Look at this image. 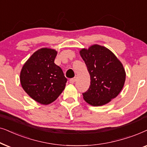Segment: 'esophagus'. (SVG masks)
Wrapping results in <instances>:
<instances>
[{"mask_svg": "<svg viewBox=\"0 0 147 147\" xmlns=\"http://www.w3.org/2000/svg\"><path fill=\"white\" fill-rule=\"evenodd\" d=\"M75 81H76V79H75V78H72V79H70L69 80V83H72V84L75 83Z\"/></svg>", "mask_w": 147, "mask_h": 147, "instance_id": "esophagus-1", "label": "esophagus"}]
</instances>
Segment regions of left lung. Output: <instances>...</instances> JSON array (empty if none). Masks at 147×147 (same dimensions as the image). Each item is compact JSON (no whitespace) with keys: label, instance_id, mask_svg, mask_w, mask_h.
<instances>
[{"label":"left lung","instance_id":"1","mask_svg":"<svg viewBox=\"0 0 147 147\" xmlns=\"http://www.w3.org/2000/svg\"><path fill=\"white\" fill-rule=\"evenodd\" d=\"M80 54L91 78L89 88L83 93L84 99L93 106L109 103L124 87L126 72L122 64L110 50L99 45L82 49Z\"/></svg>","mask_w":147,"mask_h":147}]
</instances>
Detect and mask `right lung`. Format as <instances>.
Returning a JSON list of instances; mask_svg holds the SVG:
<instances>
[{
	"label": "right lung",
	"mask_w": 147,
	"mask_h": 147,
	"mask_svg": "<svg viewBox=\"0 0 147 147\" xmlns=\"http://www.w3.org/2000/svg\"><path fill=\"white\" fill-rule=\"evenodd\" d=\"M56 55L57 52L52 49H40L25 62L21 71L23 89L41 104L55 101L67 82L61 68L54 63Z\"/></svg>",
	"instance_id": "add662e5"
}]
</instances>
